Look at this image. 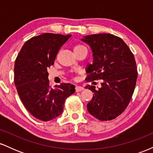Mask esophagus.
Instances as JSON below:
<instances>
[{"label": "esophagus", "instance_id": "obj_1", "mask_svg": "<svg viewBox=\"0 0 153 153\" xmlns=\"http://www.w3.org/2000/svg\"><path fill=\"white\" fill-rule=\"evenodd\" d=\"M83 90V88L81 87V86H79V85H76L75 86V91L76 92H80V91H82Z\"/></svg>", "mask_w": 153, "mask_h": 153}]
</instances>
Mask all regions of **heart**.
<instances>
[{"mask_svg":"<svg viewBox=\"0 0 153 153\" xmlns=\"http://www.w3.org/2000/svg\"><path fill=\"white\" fill-rule=\"evenodd\" d=\"M82 47H83L82 45H76L74 47V51L75 50H79V49L82 48Z\"/></svg>","mask_w":153,"mask_h":153,"instance_id":"1","label":"heart"}]
</instances>
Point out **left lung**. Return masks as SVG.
<instances>
[{
	"mask_svg": "<svg viewBox=\"0 0 153 153\" xmlns=\"http://www.w3.org/2000/svg\"><path fill=\"white\" fill-rule=\"evenodd\" d=\"M80 40L91 47L94 60L87 65L86 80H102L99 89L85 87L94 93L87 109L99 120H111L126 109L134 93L137 78L134 57L122 39L113 34L87 35Z\"/></svg>",
	"mask_w": 153,
	"mask_h": 153,
	"instance_id": "1",
	"label": "left lung"
}]
</instances>
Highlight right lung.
Segmentation results:
<instances>
[{"label": "right lung", "mask_w": 153, "mask_h": 153, "mask_svg": "<svg viewBox=\"0 0 153 153\" xmlns=\"http://www.w3.org/2000/svg\"><path fill=\"white\" fill-rule=\"evenodd\" d=\"M71 35L45 33L23 45L14 65V82L21 101L31 115L47 122L59 117L75 85L62 83L52 89L47 70L54 65L60 47Z\"/></svg>", "instance_id": "1"}]
</instances>
